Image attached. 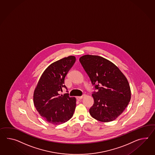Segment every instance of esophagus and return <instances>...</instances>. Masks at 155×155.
<instances>
[{
    "label": "esophagus",
    "instance_id": "esophagus-1",
    "mask_svg": "<svg viewBox=\"0 0 155 155\" xmlns=\"http://www.w3.org/2000/svg\"><path fill=\"white\" fill-rule=\"evenodd\" d=\"M84 96H85V95L83 94V95L81 96H77V99H82V98H83Z\"/></svg>",
    "mask_w": 155,
    "mask_h": 155
}]
</instances>
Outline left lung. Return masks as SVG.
<instances>
[{
  "mask_svg": "<svg viewBox=\"0 0 155 155\" xmlns=\"http://www.w3.org/2000/svg\"><path fill=\"white\" fill-rule=\"evenodd\" d=\"M79 61L97 92L92 94L94 104L90 114L95 119L109 122L122 113L131 98L128 81L110 61L97 55H85Z\"/></svg>",
  "mask_w": 155,
  "mask_h": 155,
  "instance_id": "1",
  "label": "left lung"
}]
</instances>
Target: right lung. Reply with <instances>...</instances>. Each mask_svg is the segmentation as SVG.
Here are the masks:
<instances>
[{
    "instance_id": "obj_1",
    "label": "right lung",
    "mask_w": 155,
    "mask_h": 155,
    "mask_svg": "<svg viewBox=\"0 0 155 155\" xmlns=\"http://www.w3.org/2000/svg\"><path fill=\"white\" fill-rule=\"evenodd\" d=\"M76 61L74 56L64 58L50 64L42 73L34 94L38 113L47 122L54 125L67 122L73 117L76 99L69 94H60L65 88L64 79Z\"/></svg>"
}]
</instances>
